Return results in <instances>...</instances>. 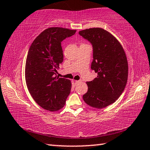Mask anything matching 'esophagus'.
<instances>
[{"label": "esophagus", "instance_id": "esophagus-1", "mask_svg": "<svg viewBox=\"0 0 150 150\" xmlns=\"http://www.w3.org/2000/svg\"><path fill=\"white\" fill-rule=\"evenodd\" d=\"M81 82V81H75V84L76 85H77V84H78V83H79Z\"/></svg>", "mask_w": 150, "mask_h": 150}]
</instances>
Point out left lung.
<instances>
[{"label":"left lung","instance_id":"left-lung-1","mask_svg":"<svg viewBox=\"0 0 150 150\" xmlns=\"http://www.w3.org/2000/svg\"><path fill=\"white\" fill-rule=\"evenodd\" d=\"M93 45L91 69L97 73L95 79L87 82L88 91L83 98L90 106L103 108L118 99L128 80V65L122 46L110 33L100 28L79 32Z\"/></svg>","mask_w":150,"mask_h":150}]
</instances>
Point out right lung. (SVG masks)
Returning a JSON list of instances; mask_svg holds the SVG:
<instances>
[{"label":"right lung","mask_w":150,"mask_h":150,"mask_svg":"<svg viewBox=\"0 0 150 150\" xmlns=\"http://www.w3.org/2000/svg\"><path fill=\"white\" fill-rule=\"evenodd\" d=\"M75 32L50 28L36 37L29 49L25 67L26 85L34 100L45 110H60L70 93L71 83L57 77L56 69L63 61L62 42Z\"/></svg>","instance_id":"add662e5"}]
</instances>
